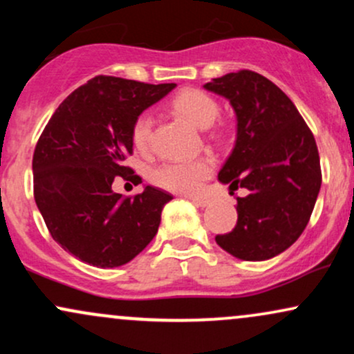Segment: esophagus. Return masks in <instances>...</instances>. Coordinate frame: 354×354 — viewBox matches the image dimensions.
<instances>
[{"instance_id": "esophagus-1", "label": "esophagus", "mask_w": 354, "mask_h": 354, "mask_svg": "<svg viewBox=\"0 0 354 354\" xmlns=\"http://www.w3.org/2000/svg\"><path fill=\"white\" fill-rule=\"evenodd\" d=\"M193 203L196 206H200V208H206V206L211 205V200H206V198H194Z\"/></svg>"}]
</instances>
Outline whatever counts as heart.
<instances>
[{"label":"heart","mask_w":354,"mask_h":354,"mask_svg":"<svg viewBox=\"0 0 354 354\" xmlns=\"http://www.w3.org/2000/svg\"><path fill=\"white\" fill-rule=\"evenodd\" d=\"M174 111L191 124L200 129H208L214 124L219 116V106L208 93L201 89H186L173 100ZM153 116L143 113L136 118L131 129V140L140 151H146L151 145ZM213 173V163L209 160H188L169 161L158 166L151 173L153 183L161 188L180 194H194L201 188Z\"/></svg>","instance_id":"b5f03b06"}]
</instances>
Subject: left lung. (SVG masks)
<instances>
[{"mask_svg":"<svg viewBox=\"0 0 354 354\" xmlns=\"http://www.w3.org/2000/svg\"><path fill=\"white\" fill-rule=\"evenodd\" d=\"M203 88L228 100L236 115V143L218 180L231 194L248 191L236 200V226L216 243L245 261L274 258L301 236L318 198L315 136L293 101L258 73H228Z\"/></svg>","mask_w":354,"mask_h":354,"instance_id":"8db88e82","label":"left lung"}]
</instances>
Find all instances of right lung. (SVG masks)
<instances>
[{"label":"right lung","instance_id":"right-lung-1","mask_svg":"<svg viewBox=\"0 0 354 354\" xmlns=\"http://www.w3.org/2000/svg\"><path fill=\"white\" fill-rule=\"evenodd\" d=\"M174 88L96 76L48 121L33 154L35 201L53 239L80 261L123 266L156 236L171 194L145 186L135 198H121L113 181L141 180L124 166L133 124Z\"/></svg>","mask_w":354,"mask_h":354}]
</instances>
